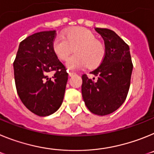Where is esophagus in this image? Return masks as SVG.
I'll return each instance as SVG.
<instances>
[{
  "mask_svg": "<svg viewBox=\"0 0 154 154\" xmlns=\"http://www.w3.org/2000/svg\"><path fill=\"white\" fill-rule=\"evenodd\" d=\"M68 72H69V76H73L75 75V72H72V71H69V70H68Z\"/></svg>",
  "mask_w": 154,
  "mask_h": 154,
  "instance_id": "esophagus-1",
  "label": "esophagus"
}]
</instances>
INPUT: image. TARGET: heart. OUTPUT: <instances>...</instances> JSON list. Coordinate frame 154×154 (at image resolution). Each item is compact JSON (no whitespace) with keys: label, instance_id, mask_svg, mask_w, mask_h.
Returning <instances> with one entry per match:
<instances>
[{"label":"heart","instance_id":"obj_1","mask_svg":"<svg viewBox=\"0 0 154 154\" xmlns=\"http://www.w3.org/2000/svg\"><path fill=\"white\" fill-rule=\"evenodd\" d=\"M74 55L69 58L66 65L74 69L88 65L93 68L101 63L105 56V48L101 42L89 30L77 28L70 30L65 36H58L53 41L52 50L60 60L65 61L73 51Z\"/></svg>","mask_w":154,"mask_h":154}]
</instances>
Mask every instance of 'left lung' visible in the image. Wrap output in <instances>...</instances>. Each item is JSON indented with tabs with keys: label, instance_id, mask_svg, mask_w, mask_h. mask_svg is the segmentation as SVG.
Returning <instances> with one entry per match:
<instances>
[{
	"label": "left lung",
	"instance_id": "8db88e82",
	"mask_svg": "<svg viewBox=\"0 0 154 154\" xmlns=\"http://www.w3.org/2000/svg\"><path fill=\"white\" fill-rule=\"evenodd\" d=\"M95 30L104 40L105 56L99 67L90 72L97 76V82L82 75V94L91 112L106 116L119 109L126 100L133 63L130 47L119 35L107 28Z\"/></svg>",
	"mask_w": 154,
	"mask_h": 154
}]
</instances>
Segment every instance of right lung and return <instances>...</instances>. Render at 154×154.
Here are the masks:
<instances>
[{"mask_svg":"<svg viewBox=\"0 0 154 154\" xmlns=\"http://www.w3.org/2000/svg\"><path fill=\"white\" fill-rule=\"evenodd\" d=\"M55 31L30 35L19 45L14 62L16 89L23 104L39 116L56 112L64 99L69 74L52 50ZM54 72L51 76L49 72Z\"/></svg>","mask_w":154,"mask_h":154,"instance_id":"right-lung-1","label":"right lung"}]
</instances>
